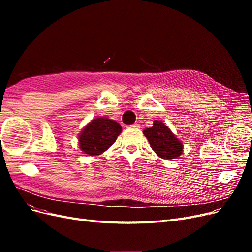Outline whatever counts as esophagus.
Wrapping results in <instances>:
<instances>
[{"instance_id":"34e87169","label":"esophagus","mask_w":252,"mask_h":252,"mask_svg":"<svg viewBox=\"0 0 252 252\" xmlns=\"http://www.w3.org/2000/svg\"><path fill=\"white\" fill-rule=\"evenodd\" d=\"M128 128H135V129H138V128H140V124L135 123V124H133V125H129Z\"/></svg>"}]
</instances>
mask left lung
Segmentation results:
<instances>
[{"instance_id":"left-lung-1","label":"left lung","mask_w":252,"mask_h":252,"mask_svg":"<svg viewBox=\"0 0 252 252\" xmlns=\"http://www.w3.org/2000/svg\"><path fill=\"white\" fill-rule=\"evenodd\" d=\"M143 133L147 138L151 148L159 158L173 159L182 154V143L162 121L156 120L154 126L145 129Z\"/></svg>"}]
</instances>
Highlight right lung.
Masks as SVG:
<instances>
[{
    "mask_svg": "<svg viewBox=\"0 0 252 252\" xmlns=\"http://www.w3.org/2000/svg\"><path fill=\"white\" fill-rule=\"evenodd\" d=\"M122 127L116 121L96 118L84 127L79 135V146L89 156H98L116 142Z\"/></svg>",
    "mask_w": 252,
    "mask_h": 252,
    "instance_id": "1",
    "label": "right lung"
}]
</instances>
